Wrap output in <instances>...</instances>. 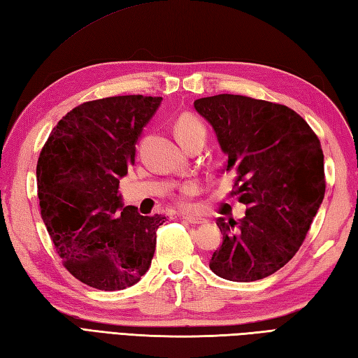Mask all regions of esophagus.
Masks as SVG:
<instances>
[{
    "label": "esophagus",
    "mask_w": 358,
    "mask_h": 358,
    "mask_svg": "<svg viewBox=\"0 0 358 358\" xmlns=\"http://www.w3.org/2000/svg\"><path fill=\"white\" fill-rule=\"evenodd\" d=\"M186 222L189 224H194V226H198V224H204L206 220L204 218H199V217H182Z\"/></svg>",
    "instance_id": "34e87169"
}]
</instances>
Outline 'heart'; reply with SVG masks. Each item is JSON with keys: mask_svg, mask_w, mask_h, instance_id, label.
I'll return each instance as SVG.
<instances>
[{"mask_svg": "<svg viewBox=\"0 0 358 358\" xmlns=\"http://www.w3.org/2000/svg\"><path fill=\"white\" fill-rule=\"evenodd\" d=\"M198 132H204L206 134L204 124L201 123V120L190 113H182L178 115L176 120V134L180 138V141L194 134H198ZM195 190H196L195 182H187V185L181 190L182 198L192 195Z\"/></svg>", "mask_w": 358, "mask_h": 358, "instance_id": "b5f03b06", "label": "heart"}]
</instances>
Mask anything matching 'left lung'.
Here are the masks:
<instances>
[{
  "instance_id": "8db88e82",
  "label": "left lung",
  "mask_w": 358,
  "mask_h": 358,
  "mask_svg": "<svg viewBox=\"0 0 358 358\" xmlns=\"http://www.w3.org/2000/svg\"><path fill=\"white\" fill-rule=\"evenodd\" d=\"M194 106L217 132L229 159L224 171L247 206L239 221L217 220L222 245L209 267L234 282L267 278L297 253L325 196L320 141L285 105L218 94Z\"/></svg>"
}]
</instances>
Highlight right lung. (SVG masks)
<instances>
[{
	"instance_id": "obj_1",
	"label": "right lung",
	"mask_w": 358,
	"mask_h": 358,
	"mask_svg": "<svg viewBox=\"0 0 358 358\" xmlns=\"http://www.w3.org/2000/svg\"><path fill=\"white\" fill-rule=\"evenodd\" d=\"M162 101L132 94L82 103L57 122L39 154L41 217L64 267L85 285L124 289L151 265L166 217L123 207L119 182Z\"/></svg>"
}]
</instances>
